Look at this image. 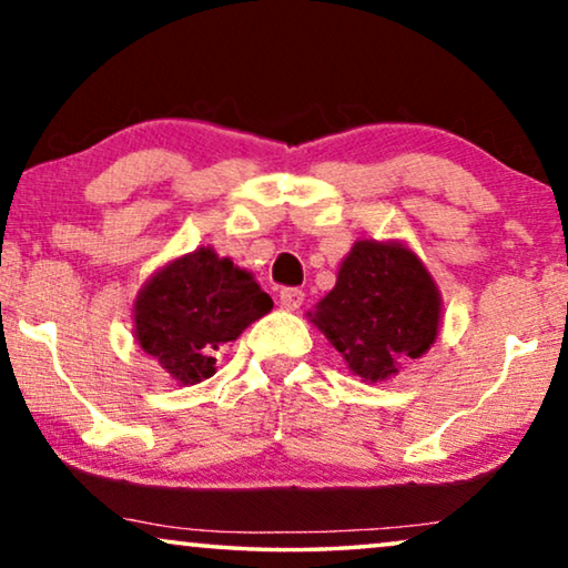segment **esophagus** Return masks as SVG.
Wrapping results in <instances>:
<instances>
[{
    "label": "esophagus",
    "mask_w": 568,
    "mask_h": 568,
    "mask_svg": "<svg viewBox=\"0 0 568 568\" xmlns=\"http://www.w3.org/2000/svg\"><path fill=\"white\" fill-rule=\"evenodd\" d=\"M278 302H282L284 310H297L302 307V302H305V292H302L300 286H284V290L278 292Z\"/></svg>",
    "instance_id": "34e87169"
}]
</instances>
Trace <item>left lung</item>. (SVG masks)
Here are the masks:
<instances>
[{
    "label": "left lung",
    "instance_id": "obj_1",
    "mask_svg": "<svg viewBox=\"0 0 568 568\" xmlns=\"http://www.w3.org/2000/svg\"><path fill=\"white\" fill-rule=\"evenodd\" d=\"M313 323L354 375L377 383L434 344L439 292L408 247L359 240Z\"/></svg>",
    "mask_w": 568,
    "mask_h": 568
}]
</instances>
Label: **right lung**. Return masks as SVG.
I'll return each mask as SVG.
<instances>
[{
	"label": "right lung",
	"instance_id": "1",
	"mask_svg": "<svg viewBox=\"0 0 568 568\" xmlns=\"http://www.w3.org/2000/svg\"><path fill=\"white\" fill-rule=\"evenodd\" d=\"M271 307L274 302L247 271L220 258L212 247H199L139 292L136 341L175 379L193 385L214 375L220 346L235 341Z\"/></svg>",
	"mask_w": 568,
	"mask_h": 568
}]
</instances>
